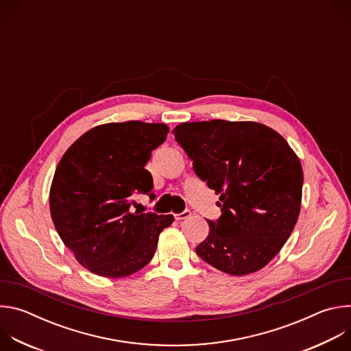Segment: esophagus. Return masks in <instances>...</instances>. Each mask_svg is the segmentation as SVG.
Masks as SVG:
<instances>
[{
  "label": "esophagus",
  "instance_id": "esophagus-1",
  "mask_svg": "<svg viewBox=\"0 0 351 351\" xmlns=\"http://www.w3.org/2000/svg\"><path fill=\"white\" fill-rule=\"evenodd\" d=\"M191 215V211L190 210H184L183 213H180V214H176L175 215V218L178 219V221H182V219H186V218H189Z\"/></svg>",
  "mask_w": 351,
  "mask_h": 351
}]
</instances>
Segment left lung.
I'll use <instances>...</instances> for the list:
<instances>
[{
  "label": "left lung",
  "instance_id": "left-lung-1",
  "mask_svg": "<svg viewBox=\"0 0 351 351\" xmlns=\"http://www.w3.org/2000/svg\"><path fill=\"white\" fill-rule=\"evenodd\" d=\"M176 141L195 175L219 194L222 215L195 247L214 268L243 276L264 268L285 245L300 214L303 168L287 141L257 122H183Z\"/></svg>",
  "mask_w": 351,
  "mask_h": 351
}]
</instances>
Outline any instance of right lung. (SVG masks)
<instances>
[{"label":"right lung","instance_id":"obj_1","mask_svg":"<svg viewBox=\"0 0 351 351\" xmlns=\"http://www.w3.org/2000/svg\"><path fill=\"white\" fill-rule=\"evenodd\" d=\"M165 123L128 121L99 125L62 156L49 189L54 226L75 258L104 278L129 276L156 254L160 233L173 215L132 213L133 194L154 199L145 164L161 145Z\"/></svg>","mask_w":351,"mask_h":351}]
</instances>
